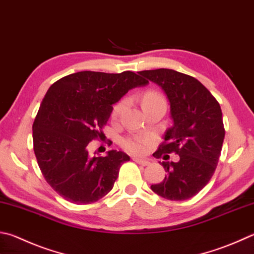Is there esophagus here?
Segmentation results:
<instances>
[{
    "label": "esophagus",
    "instance_id": "obj_1",
    "mask_svg": "<svg viewBox=\"0 0 254 254\" xmlns=\"http://www.w3.org/2000/svg\"><path fill=\"white\" fill-rule=\"evenodd\" d=\"M133 161H134V162H135V163H137V164L143 165V167H146V165H149V164H150L149 161H146V160H141V159H137V158H133Z\"/></svg>",
    "mask_w": 254,
    "mask_h": 254
}]
</instances>
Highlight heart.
Wrapping results in <instances>:
<instances>
[{"label":"heart","instance_id":"b5f03b06","mask_svg":"<svg viewBox=\"0 0 254 254\" xmlns=\"http://www.w3.org/2000/svg\"><path fill=\"white\" fill-rule=\"evenodd\" d=\"M127 100H121L120 102H118L114 105L111 113V117L113 120L119 118V115L122 113L124 108L127 107ZM156 103H165V100L163 96L156 91H152V90L146 91L142 98L143 109L149 107V105L156 104ZM151 141L152 140L150 136L128 135V136L123 137L121 144L124 150L130 152L132 154H144Z\"/></svg>","mask_w":254,"mask_h":254}]
</instances>
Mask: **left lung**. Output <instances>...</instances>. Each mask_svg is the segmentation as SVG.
<instances>
[{"instance_id":"1","label":"left lung","mask_w":254,"mask_h":254,"mask_svg":"<svg viewBox=\"0 0 254 254\" xmlns=\"http://www.w3.org/2000/svg\"><path fill=\"white\" fill-rule=\"evenodd\" d=\"M156 83L167 94L173 127L153 155L179 154L178 162L162 161L165 178L152 184V191L171 201H184L197 194L213 175L222 150L224 126L220 104L195 77L158 68L139 72Z\"/></svg>"}]
</instances>
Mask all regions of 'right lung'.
Returning <instances> with one entry per match:
<instances>
[{"label": "right lung", "instance_id": "obj_1", "mask_svg": "<svg viewBox=\"0 0 254 254\" xmlns=\"http://www.w3.org/2000/svg\"><path fill=\"white\" fill-rule=\"evenodd\" d=\"M147 83L131 71H82L50 86L32 127L33 149L44 179L63 199L90 204L112 190L120 168L130 156L115 150L107 156H91L90 142L105 139L102 128L112 104Z\"/></svg>", "mask_w": 254, "mask_h": 254}]
</instances>
